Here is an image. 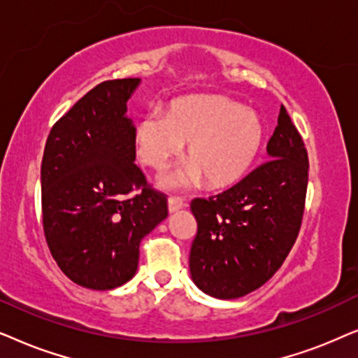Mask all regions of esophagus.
<instances>
[{
  "label": "esophagus",
  "instance_id": "obj_1",
  "mask_svg": "<svg viewBox=\"0 0 358 358\" xmlns=\"http://www.w3.org/2000/svg\"><path fill=\"white\" fill-rule=\"evenodd\" d=\"M185 206H187V203H185L183 198H180V196H170L169 198V211L170 213L178 211V209H182Z\"/></svg>",
  "mask_w": 358,
  "mask_h": 358
}]
</instances>
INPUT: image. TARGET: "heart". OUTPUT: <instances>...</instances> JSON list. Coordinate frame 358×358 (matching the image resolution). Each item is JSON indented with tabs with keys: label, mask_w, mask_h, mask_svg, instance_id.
<instances>
[{
	"label": "heart",
	"mask_w": 358,
	"mask_h": 358,
	"mask_svg": "<svg viewBox=\"0 0 358 358\" xmlns=\"http://www.w3.org/2000/svg\"><path fill=\"white\" fill-rule=\"evenodd\" d=\"M264 136V122L254 109L209 94L176 99L166 114H144L136 126L134 145L142 165L164 171L188 144V162L166 185L187 187L204 178L208 187L222 188L249 171Z\"/></svg>",
	"instance_id": "b5f03b06"
}]
</instances>
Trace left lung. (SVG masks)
Listing matches in <instances>:
<instances>
[{
  "mask_svg": "<svg viewBox=\"0 0 358 358\" xmlns=\"http://www.w3.org/2000/svg\"><path fill=\"white\" fill-rule=\"evenodd\" d=\"M270 160L226 192L194 198L189 271L209 296L236 299L268 282L296 242L308 189V152L282 104Z\"/></svg>",
  "mask_w": 358,
  "mask_h": 358,
  "instance_id": "obj_1",
  "label": "left lung"
}]
</instances>
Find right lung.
Instances as JSON below:
<instances>
[{
  "mask_svg": "<svg viewBox=\"0 0 358 358\" xmlns=\"http://www.w3.org/2000/svg\"><path fill=\"white\" fill-rule=\"evenodd\" d=\"M139 78L108 80L78 99L47 137L41 165L49 250L71 282L113 289L129 282L139 244L169 216L166 194L134 164L126 103Z\"/></svg>",
  "mask_w": 358,
  "mask_h": 358,
  "instance_id": "1",
  "label": "right lung"
}]
</instances>
